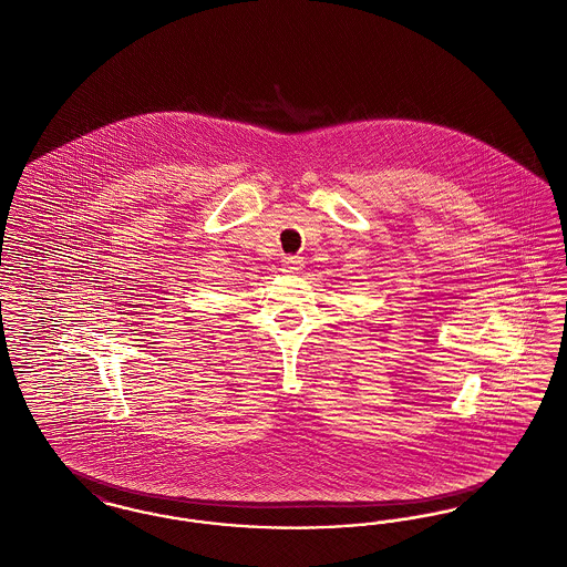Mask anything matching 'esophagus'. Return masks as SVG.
I'll return each instance as SVG.
<instances>
[{
    "label": "esophagus",
    "mask_w": 567,
    "mask_h": 567,
    "mask_svg": "<svg viewBox=\"0 0 567 567\" xmlns=\"http://www.w3.org/2000/svg\"><path fill=\"white\" fill-rule=\"evenodd\" d=\"M301 268H303L301 257H285L282 259V272L297 274Z\"/></svg>",
    "instance_id": "1"
}]
</instances>
